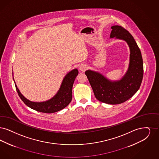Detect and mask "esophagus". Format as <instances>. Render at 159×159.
I'll use <instances>...</instances> for the list:
<instances>
[{
  "label": "esophagus",
  "mask_w": 159,
  "mask_h": 159,
  "mask_svg": "<svg viewBox=\"0 0 159 159\" xmlns=\"http://www.w3.org/2000/svg\"><path fill=\"white\" fill-rule=\"evenodd\" d=\"M87 68V66L85 65H81L80 66V70L83 72H84Z\"/></svg>",
  "instance_id": "34e87169"
}]
</instances>
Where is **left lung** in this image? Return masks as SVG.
Masks as SVG:
<instances>
[{
	"label": "left lung",
	"mask_w": 159,
	"mask_h": 159,
	"mask_svg": "<svg viewBox=\"0 0 159 159\" xmlns=\"http://www.w3.org/2000/svg\"><path fill=\"white\" fill-rule=\"evenodd\" d=\"M110 38L126 42L130 50L129 63L126 72L117 81H111L102 74L87 70L85 74L98 100L109 104L122 103L139 90L143 78V61L141 51L134 37L126 30L119 26L111 27Z\"/></svg>",
	"instance_id": "left-lung-1"
}]
</instances>
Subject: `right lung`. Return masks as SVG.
Here are the masks:
<instances>
[{
  "instance_id": "1",
  "label": "right lung",
  "mask_w": 159,
  "mask_h": 159,
  "mask_svg": "<svg viewBox=\"0 0 159 159\" xmlns=\"http://www.w3.org/2000/svg\"><path fill=\"white\" fill-rule=\"evenodd\" d=\"M78 74V70L77 69H74L70 71L63 78L59 90L55 95L48 100L42 102H32L24 97L17 87L14 81V76L13 80L19 96L27 106L40 112L52 113L61 111L71 102L72 97V87Z\"/></svg>"
}]
</instances>
